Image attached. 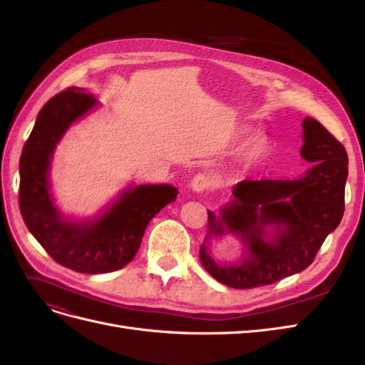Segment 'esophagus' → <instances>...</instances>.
<instances>
[{"label":"esophagus","instance_id":"obj_1","mask_svg":"<svg viewBox=\"0 0 365 365\" xmlns=\"http://www.w3.org/2000/svg\"><path fill=\"white\" fill-rule=\"evenodd\" d=\"M190 187H192V190H195L197 193H202L210 187V178L205 173H197L193 176Z\"/></svg>","mask_w":365,"mask_h":365}]
</instances>
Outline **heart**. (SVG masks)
Wrapping results in <instances>:
<instances>
[{"label":"heart","mask_w":365,"mask_h":365,"mask_svg":"<svg viewBox=\"0 0 365 365\" xmlns=\"http://www.w3.org/2000/svg\"><path fill=\"white\" fill-rule=\"evenodd\" d=\"M268 148L269 146H268L267 138H263V137L254 138L252 141L248 143V145L242 148V150L239 153V158L244 163H256L267 155Z\"/></svg>","instance_id":"obj_1"}]
</instances>
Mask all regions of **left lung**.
Returning a JSON list of instances; mask_svg holds the SVG:
<instances>
[{
	"instance_id": "1",
	"label": "left lung",
	"mask_w": 365,
	"mask_h": 365,
	"mask_svg": "<svg viewBox=\"0 0 365 365\" xmlns=\"http://www.w3.org/2000/svg\"><path fill=\"white\" fill-rule=\"evenodd\" d=\"M302 157L312 168L298 180L240 181L235 200L216 217L208 212V235L200 257L208 274L235 289L272 284L306 269L327 235L344 215L349 158L344 146L312 117L303 120ZM272 226L274 236L264 239ZM227 230L237 234L247 251L239 264L220 265L206 244Z\"/></svg>"
}]
</instances>
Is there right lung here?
<instances>
[{"instance_id":"right-lung-1","label":"right lung","mask_w":365,"mask_h":365,"mask_svg":"<svg viewBox=\"0 0 365 365\" xmlns=\"http://www.w3.org/2000/svg\"><path fill=\"white\" fill-rule=\"evenodd\" d=\"M97 103L77 86L51 97L39 111L19 160V210L29 231L54 262L83 274L123 268L137 254L150 219L178 196L169 184L135 185L93 220L71 222L61 216L48 187L53 152L74 121Z\"/></svg>"}]
</instances>
